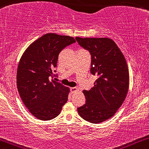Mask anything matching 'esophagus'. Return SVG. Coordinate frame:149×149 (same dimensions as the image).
Masks as SVG:
<instances>
[{
	"mask_svg": "<svg viewBox=\"0 0 149 149\" xmlns=\"http://www.w3.org/2000/svg\"><path fill=\"white\" fill-rule=\"evenodd\" d=\"M70 90H71L72 93H76V92L79 91V89H78L77 87H72V88L70 89Z\"/></svg>",
	"mask_w": 149,
	"mask_h": 149,
	"instance_id": "34e87169",
	"label": "esophagus"
}]
</instances>
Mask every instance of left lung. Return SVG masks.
Listing matches in <instances>:
<instances>
[{"label": "left lung", "mask_w": 149, "mask_h": 149, "mask_svg": "<svg viewBox=\"0 0 149 149\" xmlns=\"http://www.w3.org/2000/svg\"><path fill=\"white\" fill-rule=\"evenodd\" d=\"M91 54L90 72L98 78L94 87L83 90L86 103L77 108L81 118L93 123L110 118L123 103L129 87V72L125 56L108 38L76 37Z\"/></svg>", "instance_id": "1"}]
</instances>
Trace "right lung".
Returning <instances> with one entry per match:
<instances>
[{
  "label": "right lung",
  "mask_w": 149,
  "mask_h": 149,
  "mask_svg": "<svg viewBox=\"0 0 149 149\" xmlns=\"http://www.w3.org/2000/svg\"><path fill=\"white\" fill-rule=\"evenodd\" d=\"M75 41L72 36L47 33L31 44L20 59L18 91L29 112L39 120L56 118L67 102L70 88L50 80V77L60 52Z\"/></svg>",
  "instance_id": "right-lung-1"
}]
</instances>
